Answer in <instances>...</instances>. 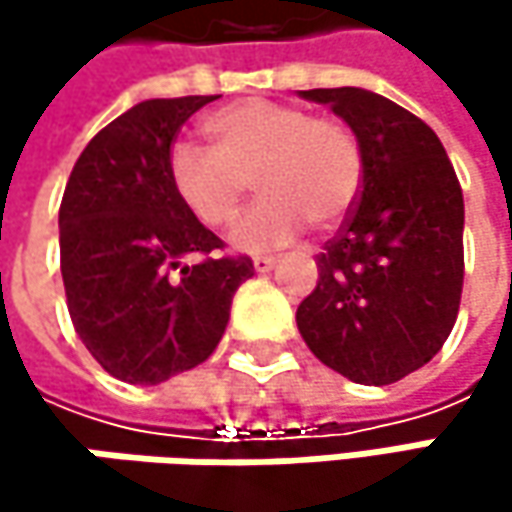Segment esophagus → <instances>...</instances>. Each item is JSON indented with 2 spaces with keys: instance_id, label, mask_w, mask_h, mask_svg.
Segmentation results:
<instances>
[{
  "instance_id": "1",
  "label": "esophagus",
  "mask_w": 512,
  "mask_h": 512,
  "mask_svg": "<svg viewBox=\"0 0 512 512\" xmlns=\"http://www.w3.org/2000/svg\"><path fill=\"white\" fill-rule=\"evenodd\" d=\"M275 257H269V255H257L255 257V272H272L275 269Z\"/></svg>"
}]
</instances>
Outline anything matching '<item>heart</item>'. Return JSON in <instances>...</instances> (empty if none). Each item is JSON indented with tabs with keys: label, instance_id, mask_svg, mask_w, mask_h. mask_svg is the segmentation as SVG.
Masks as SVG:
<instances>
[{
	"label": "heart",
	"instance_id": "b5f03b06",
	"mask_svg": "<svg viewBox=\"0 0 512 512\" xmlns=\"http://www.w3.org/2000/svg\"><path fill=\"white\" fill-rule=\"evenodd\" d=\"M204 127L213 148L177 142L168 151V180L201 225L225 228L255 177L263 198L234 225L237 249H281L305 231L308 219L329 228L356 204L361 151L341 121L255 97L213 112Z\"/></svg>",
	"mask_w": 512,
	"mask_h": 512
}]
</instances>
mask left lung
Masks as SVG:
<instances>
[{"mask_svg":"<svg viewBox=\"0 0 512 512\" xmlns=\"http://www.w3.org/2000/svg\"><path fill=\"white\" fill-rule=\"evenodd\" d=\"M299 97L347 121L361 151L350 219L317 255V287L296 308L308 350L361 385H391L448 341L462 296V189L439 136L364 88Z\"/></svg>","mask_w":512,"mask_h":512,"instance_id":"obj_1","label":"left lung"}]
</instances>
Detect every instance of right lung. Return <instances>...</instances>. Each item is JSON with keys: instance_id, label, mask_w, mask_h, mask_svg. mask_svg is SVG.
<instances>
[{"instance_id": "obj_1", "label": "right lung", "mask_w": 512, "mask_h": 512, "mask_svg": "<svg viewBox=\"0 0 512 512\" xmlns=\"http://www.w3.org/2000/svg\"><path fill=\"white\" fill-rule=\"evenodd\" d=\"M216 97L145 100L103 127L76 159L58 210L67 311L85 350L130 385H159L219 347L249 257L174 195L168 151ZM204 254L198 264L189 256Z\"/></svg>"}]
</instances>
